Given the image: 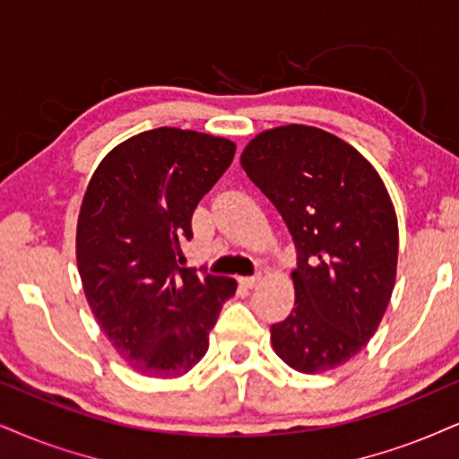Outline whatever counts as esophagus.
<instances>
[{"label": "esophagus", "instance_id": "34e87169", "mask_svg": "<svg viewBox=\"0 0 459 459\" xmlns=\"http://www.w3.org/2000/svg\"><path fill=\"white\" fill-rule=\"evenodd\" d=\"M259 282H262V274H255V276H242L240 279V285L247 287V290H253V287H257Z\"/></svg>", "mask_w": 459, "mask_h": 459}]
</instances>
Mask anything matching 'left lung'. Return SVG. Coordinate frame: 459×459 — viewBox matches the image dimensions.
Returning a JSON list of instances; mask_svg holds the SVG:
<instances>
[{
    "label": "left lung",
    "mask_w": 459,
    "mask_h": 459,
    "mask_svg": "<svg viewBox=\"0 0 459 459\" xmlns=\"http://www.w3.org/2000/svg\"><path fill=\"white\" fill-rule=\"evenodd\" d=\"M290 230L296 304L270 327L276 355L304 375L333 370L366 347L392 298L398 219L377 169L324 129L262 132L240 157Z\"/></svg>",
    "instance_id": "obj_1"
}]
</instances>
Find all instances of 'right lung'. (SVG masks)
<instances>
[{
  "instance_id": "1",
  "label": "right lung",
  "mask_w": 459,
  "mask_h": 459,
  "mask_svg": "<svg viewBox=\"0 0 459 459\" xmlns=\"http://www.w3.org/2000/svg\"><path fill=\"white\" fill-rule=\"evenodd\" d=\"M225 138L160 127L115 146L93 172L76 230L84 296L117 353L146 377H180L208 351L228 276L180 268L195 206L231 166Z\"/></svg>"
}]
</instances>
